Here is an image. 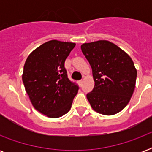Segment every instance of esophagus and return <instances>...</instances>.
Instances as JSON below:
<instances>
[{
    "mask_svg": "<svg viewBox=\"0 0 152 152\" xmlns=\"http://www.w3.org/2000/svg\"><path fill=\"white\" fill-rule=\"evenodd\" d=\"M82 83H83V80H81L79 81V84H80V85L82 86Z\"/></svg>",
    "mask_w": 152,
    "mask_h": 152,
    "instance_id": "1",
    "label": "esophagus"
}]
</instances>
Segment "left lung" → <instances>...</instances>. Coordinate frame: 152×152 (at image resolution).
<instances>
[{"instance_id": "8db88e82", "label": "left lung", "mask_w": 152, "mask_h": 152, "mask_svg": "<svg viewBox=\"0 0 152 152\" xmlns=\"http://www.w3.org/2000/svg\"><path fill=\"white\" fill-rule=\"evenodd\" d=\"M81 50L92 69L95 87L87 98L93 110L103 115L122 110L136 85L137 72L131 57L106 40L83 43Z\"/></svg>"}]
</instances>
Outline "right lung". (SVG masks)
Wrapping results in <instances>:
<instances>
[{
	"mask_svg": "<svg viewBox=\"0 0 152 152\" xmlns=\"http://www.w3.org/2000/svg\"><path fill=\"white\" fill-rule=\"evenodd\" d=\"M76 44L51 40L35 49L26 60L23 82L32 105L48 118L71 109L79 87L67 75L64 61Z\"/></svg>",
	"mask_w": 152,
	"mask_h": 152,
	"instance_id": "1",
	"label": "right lung"
}]
</instances>
